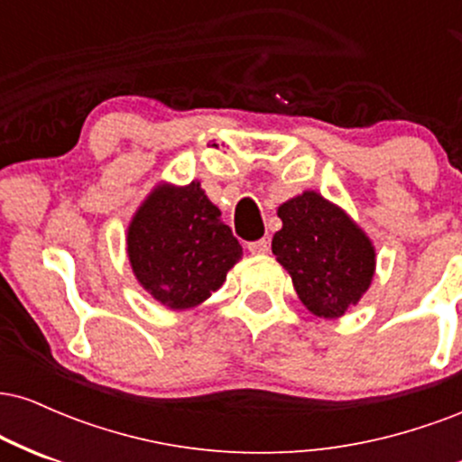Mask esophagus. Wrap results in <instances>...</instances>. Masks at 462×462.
I'll use <instances>...</instances> for the list:
<instances>
[{"instance_id": "obj_1", "label": "esophagus", "mask_w": 462, "mask_h": 462, "mask_svg": "<svg viewBox=\"0 0 462 462\" xmlns=\"http://www.w3.org/2000/svg\"><path fill=\"white\" fill-rule=\"evenodd\" d=\"M269 247H272V241H269V238H258V241L247 243V249L252 254H267Z\"/></svg>"}]
</instances>
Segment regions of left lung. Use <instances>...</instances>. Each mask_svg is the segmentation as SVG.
<instances>
[{
  "label": "left lung",
  "mask_w": 462,
  "mask_h": 462,
  "mask_svg": "<svg viewBox=\"0 0 462 462\" xmlns=\"http://www.w3.org/2000/svg\"><path fill=\"white\" fill-rule=\"evenodd\" d=\"M282 230L272 249L293 278L301 304L312 315L334 319L369 289L375 252L369 238L341 208L315 190L278 208Z\"/></svg>",
  "instance_id": "1"
}]
</instances>
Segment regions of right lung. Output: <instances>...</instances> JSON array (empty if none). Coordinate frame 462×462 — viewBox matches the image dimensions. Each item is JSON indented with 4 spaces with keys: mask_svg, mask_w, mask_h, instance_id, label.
Masks as SVG:
<instances>
[{
    "mask_svg": "<svg viewBox=\"0 0 462 462\" xmlns=\"http://www.w3.org/2000/svg\"><path fill=\"white\" fill-rule=\"evenodd\" d=\"M243 249L199 182L158 187L128 227L132 272L169 309L198 306L224 284Z\"/></svg>",
    "mask_w": 462,
    "mask_h": 462,
    "instance_id": "obj_1",
    "label": "right lung"
}]
</instances>
